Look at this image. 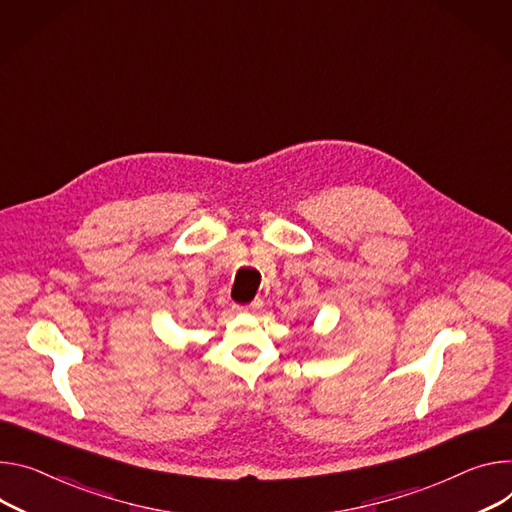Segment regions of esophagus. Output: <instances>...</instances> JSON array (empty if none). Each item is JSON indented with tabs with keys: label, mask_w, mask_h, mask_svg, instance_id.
Segmentation results:
<instances>
[{
	"label": "esophagus",
	"mask_w": 512,
	"mask_h": 512,
	"mask_svg": "<svg viewBox=\"0 0 512 512\" xmlns=\"http://www.w3.org/2000/svg\"><path fill=\"white\" fill-rule=\"evenodd\" d=\"M261 306H263V302L257 298V300H253V302L247 304V306H235V310H237V312H257Z\"/></svg>",
	"instance_id": "34e87169"
}]
</instances>
